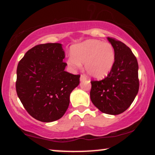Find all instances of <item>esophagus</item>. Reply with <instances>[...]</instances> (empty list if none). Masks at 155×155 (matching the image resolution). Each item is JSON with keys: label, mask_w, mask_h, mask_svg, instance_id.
I'll use <instances>...</instances> for the list:
<instances>
[{"label": "esophagus", "mask_w": 155, "mask_h": 155, "mask_svg": "<svg viewBox=\"0 0 155 155\" xmlns=\"http://www.w3.org/2000/svg\"><path fill=\"white\" fill-rule=\"evenodd\" d=\"M86 79H87V76L84 75V74H81V76H80V80H81V81H84V80Z\"/></svg>", "instance_id": "34e87169"}]
</instances>
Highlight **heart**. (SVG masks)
<instances>
[{"instance_id": "1", "label": "heart", "mask_w": 155, "mask_h": 155, "mask_svg": "<svg viewBox=\"0 0 155 155\" xmlns=\"http://www.w3.org/2000/svg\"><path fill=\"white\" fill-rule=\"evenodd\" d=\"M115 62L113 46L99 40H87L76 44L71 49V54L67 59L71 69L81 68L84 63L86 71L96 79H103L109 74Z\"/></svg>"}]
</instances>
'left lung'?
Here are the masks:
<instances>
[{
	"label": "left lung",
	"mask_w": 155,
	"mask_h": 155,
	"mask_svg": "<svg viewBox=\"0 0 155 155\" xmlns=\"http://www.w3.org/2000/svg\"><path fill=\"white\" fill-rule=\"evenodd\" d=\"M108 40L114 49V65L104 79L92 80L90 99L101 112L117 115L126 111L138 94V64L127 45L111 37Z\"/></svg>",
	"instance_id": "1"
}]
</instances>
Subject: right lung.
I'll return each instance as SVG.
<instances>
[{
    "instance_id": "1",
    "label": "right lung",
    "mask_w": 155,
    "mask_h": 155,
    "mask_svg": "<svg viewBox=\"0 0 155 155\" xmlns=\"http://www.w3.org/2000/svg\"><path fill=\"white\" fill-rule=\"evenodd\" d=\"M65 53L58 43L38 44L29 49L17 68L16 91L28 113L43 122L58 120L79 85L80 75L65 71Z\"/></svg>"
}]
</instances>
